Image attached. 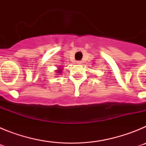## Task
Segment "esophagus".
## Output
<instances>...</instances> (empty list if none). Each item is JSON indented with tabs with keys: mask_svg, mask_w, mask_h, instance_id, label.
Listing matches in <instances>:
<instances>
[{
	"mask_svg": "<svg viewBox=\"0 0 146 146\" xmlns=\"http://www.w3.org/2000/svg\"><path fill=\"white\" fill-rule=\"evenodd\" d=\"M82 63V60H77V64H81Z\"/></svg>",
	"mask_w": 146,
	"mask_h": 146,
	"instance_id": "esophagus-1",
	"label": "esophagus"
}]
</instances>
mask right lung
Instances as JSON below:
<instances>
[{"label":"right lung","instance_id":"right-lung-1","mask_svg":"<svg viewBox=\"0 0 146 146\" xmlns=\"http://www.w3.org/2000/svg\"><path fill=\"white\" fill-rule=\"evenodd\" d=\"M58 72H60V70H58Z\"/></svg>","mask_w":146,"mask_h":146}]
</instances>
